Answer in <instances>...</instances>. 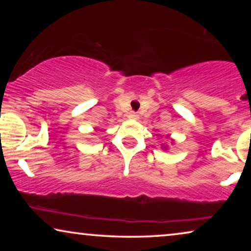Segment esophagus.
Masks as SVG:
<instances>
[{
  "label": "esophagus",
  "instance_id": "34e87169",
  "mask_svg": "<svg viewBox=\"0 0 251 251\" xmlns=\"http://www.w3.org/2000/svg\"><path fill=\"white\" fill-rule=\"evenodd\" d=\"M128 118H129L130 120H138L139 116L137 115L135 112H130V113H129V115H128Z\"/></svg>",
  "mask_w": 251,
  "mask_h": 251
}]
</instances>
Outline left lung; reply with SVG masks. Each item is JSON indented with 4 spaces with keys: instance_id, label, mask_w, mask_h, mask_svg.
Returning a JSON list of instances; mask_svg holds the SVG:
<instances>
[{
    "instance_id": "1",
    "label": "left lung",
    "mask_w": 251,
    "mask_h": 251,
    "mask_svg": "<svg viewBox=\"0 0 251 251\" xmlns=\"http://www.w3.org/2000/svg\"><path fill=\"white\" fill-rule=\"evenodd\" d=\"M169 137H170V136H168V138H169ZM170 142H171V144H173V145H174L175 140H174L173 138H170ZM162 150H163V151H167V150H169V147H168V145H164V144H162Z\"/></svg>"
}]
</instances>
